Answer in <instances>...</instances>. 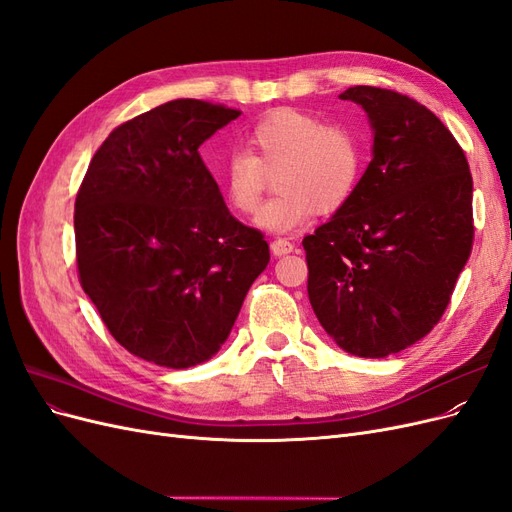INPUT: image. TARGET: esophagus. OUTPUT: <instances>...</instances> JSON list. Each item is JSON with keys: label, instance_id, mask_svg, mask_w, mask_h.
I'll list each match as a JSON object with an SVG mask.
<instances>
[{"label": "esophagus", "instance_id": "34e87169", "mask_svg": "<svg viewBox=\"0 0 512 512\" xmlns=\"http://www.w3.org/2000/svg\"><path fill=\"white\" fill-rule=\"evenodd\" d=\"M292 250H294V243L288 241V239H273V241H271V252H273L275 256H286V254H290Z\"/></svg>", "mask_w": 512, "mask_h": 512}]
</instances>
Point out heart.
Returning <instances> with one entry per match:
<instances>
[{"instance_id": "heart-1", "label": "heart", "mask_w": 512, "mask_h": 512, "mask_svg": "<svg viewBox=\"0 0 512 512\" xmlns=\"http://www.w3.org/2000/svg\"><path fill=\"white\" fill-rule=\"evenodd\" d=\"M275 173L277 194L256 213V226L288 232L314 215L342 209L359 188L365 145L344 123H327L297 108H277L247 134V151H230L218 179L228 203L241 213L258 207L265 173Z\"/></svg>"}]
</instances>
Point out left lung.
I'll return each mask as SVG.
<instances>
[{
	"mask_svg": "<svg viewBox=\"0 0 512 512\" xmlns=\"http://www.w3.org/2000/svg\"><path fill=\"white\" fill-rule=\"evenodd\" d=\"M374 130L359 188L303 239L307 294L333 342L365 359L423 339L451 301L472 252V175L466 153L427 106L356 85Z\"/></svg>",
	"mask_w": 512,
	"mask_h": 512,
	"instance_id": "obj_1",
	"label": "left lung"
}]
</instances>
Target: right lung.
Instances as JSON below:
<instances>
[{
  "label": "right lung",
  "instance_id": "add662e5",
  "mask_svg": "<svg viewBox=\"0 0 512 512\" xmlns=\"http://www.w3.org/2000/svg\"><path fill=\"white\" fill-rule=\"evenodd\" d=\"M239 115L192 98L151 108L108 134L76 194L81 286L117 342L160 367L209 361L269 265L198 153Z\"/></svg>",
  "mask_w": 512,
  "mask_h": 512
}]
</instances>
